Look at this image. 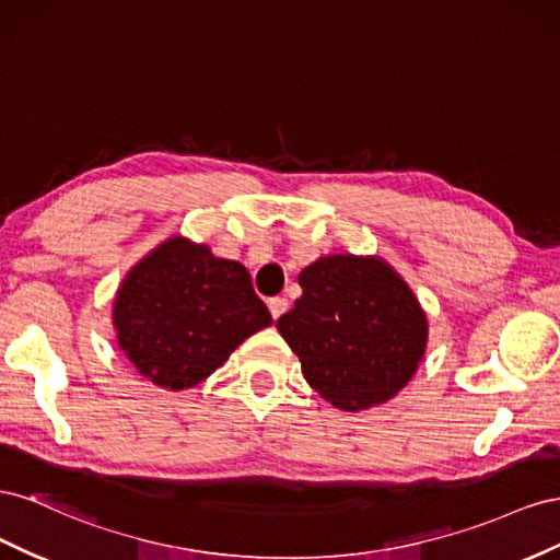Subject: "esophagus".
I'll return each instance as SVG.
<instances>
[{"mask_svg":"<svg viewBox=\"0 0 560 560\" xmlns=\"http://www.w3.org/2000/svg\"><path fill=\"white\" fill-rule=\"evenodd\" d=\"M267 307H269L271 318H275V322H277V318H279L285 310H289V300H285V298H269V300H267Z\"/></svg>","mask_w":560,"mask_h":560,"instance_id":"34e87169","label":"esophagus"}]
</instances>
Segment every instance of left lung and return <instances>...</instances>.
Instances as JSON below:
<instances>
[{
	"instance_id": "1",
	"label": "left lung",
	"mask_w": 560,
	"mask_h": 560,
	"mask_svg": "<svg viewBox=\"0 0 560 560\" xmlns=\"http://www.w3.org/2000/svg\"><path fill=\"white\" fill-rule=\"evenodd\" d=\"M302 295L277 328L310 387L340 410L387 404L412 380L429 324L404 277L377 255H324L300 271Z\"/></svg>"
}]
</instances>
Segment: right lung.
<instances>
[{
	"mask_svg": "<svg viewBox=\"0 0 560 560\" xmlns=\"http://www.w3.org/2000/svg\"><path fill=\"white\" fill-rule=\"evenodd\" d=\"M271 324L248 269L173 234L124 277L112 305L117 345L152 385L197 387Z\"/></svg>",
	"mask_w": 560,
	"mask_h": 560,
	"instance_id": "1",
	"label": "right lung"
}]
</instances>
